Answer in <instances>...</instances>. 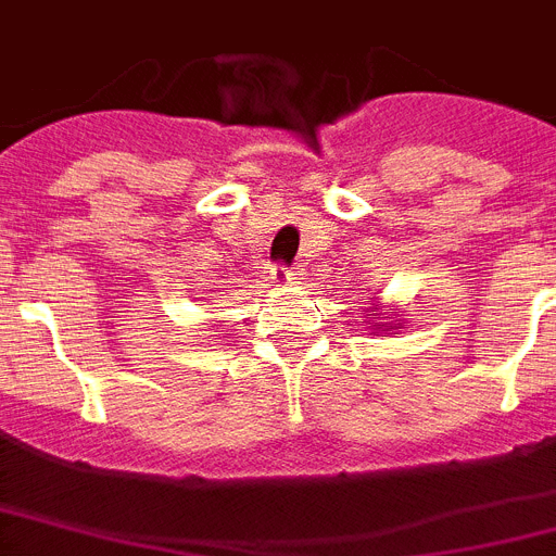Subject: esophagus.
<instances>
[{
	"instance_id": "1",
	"label": "esophagus",
	"mask_w": 556,
	"mask_h": 556,
	"mask_svg": "<svg viewBox=\"0 0 556 556\" xmlns=\"http://www.w3.org/2000/svg\"><path fill=\"white\" fill-rule=\"evenodd\" d=\"M298 269H289V267H283V264H278V267H273V278L278 283H281V287H294V283H298Z\"/></svg>"
}]
</instances>
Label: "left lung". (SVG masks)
<instances>
[{"label": "left lung", "instance_id": "left-lung-1", "mask_svg": "<svg viewBox=\"0 0 556 556\" xmlns=\"http://www.w3.org/2000/svg\"><path fill=\"white\" fill-rule=\"evenodd\" d=\"M371 303V298H369ZM400 314H396V308H391V305H375L371 303L369 308H366V328L371 330V333H380V330H396L402 328V319H396Z\"/></svg>", "mask_w": 556, "mask_h": 556}]
</instances>
